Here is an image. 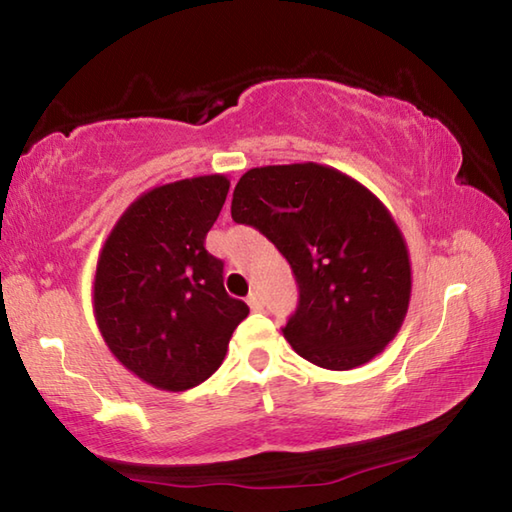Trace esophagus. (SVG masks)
<instances>
[{"instance_id":"obj_1","label":"esophagus","mask_w":512,"mask_h":512,"mask_svg":"<svg viewBox=\"0 0 512 512\" xmlns=\"http://www.w3.org/2000/svg\"><path fill=\"white\" fill-rule=\"evenodd\" d=\"M248 305H250V309H253V311H262V296H259V293L257 291H250L248 293Z\"/></svg>"}]
</instances>
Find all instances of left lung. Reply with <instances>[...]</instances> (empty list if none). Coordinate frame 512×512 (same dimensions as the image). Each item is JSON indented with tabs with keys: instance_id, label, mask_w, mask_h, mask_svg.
Wrapping results in <instances>:
<instances>
[{
	"instance_id": "obj_1",
	"label": "left lung",
	"mask_w": 512,
	"mask_h": 512,
	"mask_svg": "<svg viewBox=\"0 0 512 512\" xmlns=\"http://www.w3.org/2000/svg\"><path fill=\"white\" fill-rule=\"evenodd\" d=\"M230 212L291 264L300 298L282 332L302 359L352 370L395 339L411 298L409 250L361 183L316 162L257 167L239 178Z\"/></svg>"
}]
</instances>
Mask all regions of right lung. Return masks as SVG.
<instances>
[{"label":"right lung","mask_w":512,"mask_h":512,"mask_svg":"<svg viewBox=\"0 0 512 512\" xmlns=\"http://www.w3.org/2000/svg\"><path fill=\"white\" fill-rule=\"evenodd\" d=\"M225 176L178 180L142 194L103 244L94 318L110 352L160 391L214 375L248 316L223 287V262L205 250L228 196Z\"/></svg>","instance_id":"right-lung-1"}]
</instances>
